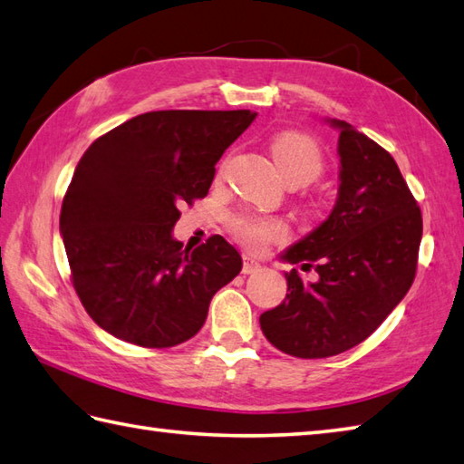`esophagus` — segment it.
<instances>
[{
  "instance_id": "34e87169",
  "label": "esophagus",
  "mask_w": 464,
  "mask_h": 464,
  "mask_svg": "<svg viewBox=\"0 0 464 464\" xmlns=\"http://www.w3.org/2000/svg\"><path fill=\"white\" fill-rule=\"evenodd\" d=\"M262 266L258 260H254L252 256H244V262H242V274H254L258 272Z\"/></svg>"
}]
</instances>
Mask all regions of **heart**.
<instances>
[{
    "instance_id": "b5f03b06",
    "label": "heart",
    "mask_w": 464,
    "mask_h": 464,
    "mask_svg": "<svg viewBox=\"0 0 464 464\" xmlns=\"http://www.w3.org/2000/svg\"><path fill=\"white\" fill-rule=\"evenodd\" d=\"M272 158L290 186H306L324 172V154L314 138L302 131H285L272 141ZM230 232L246 248L264 250L270 242L285 240L286 226L276 218L256 214H234Z\"/></svg>"
}]
</instances>
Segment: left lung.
Listing matches in <instances>:
<instances>
[{
  "label": "left lung",
  "mask_w": 464,
  "mask_h": 464,
  "mask_svg": "<svg viewBox=\"0 0 464 464\" xmlns=\"http://www.w3.org/2000/svg\"><path fill=\"white\" fill-rule=\"evenodd\" d=\"M338 200L328 218L282 258L314 266L316 282L286 274L288 295L264 312L268 343L296 358H326L371 336L417 274L422 216L394 158L343 120Z\"/></svg>",
  "instance_id": "obj_1"
}]
</instances>
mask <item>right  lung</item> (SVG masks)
Masks as SVG:
<instances>
[{"mask_svg":"<svg viewBox=\"0 0 464 464\" xmlns=\"http://www.w3.org/2000/svg\"><path fill=\"white\" fill-rule=\"evenodd\" d=\"M256 111L162 110L100 136L75 166L60 232L72 285L93 323L144 348L186 343L212 296L242 270L214 234L196 250L172 238L179 206L204 198L216 162Z\"/></svg>","mask_w":464,"mask_h":464,"instance_id":"right-lung-1","label":"right lung"}]
</instances>
